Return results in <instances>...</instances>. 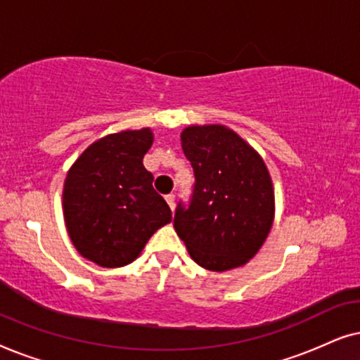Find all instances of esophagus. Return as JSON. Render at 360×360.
I'll return each mask as SVG.
<instances>
[{"label": "esophagus", "instance_id": "obj_1", "mask_svg": "<svg viewBox=\"0 0 360 360\" xmlns=\"http://www.w3.org/2000/svg\"><path fill=\"white\" fill-rule=\"evenodd\" d=\"M165 201H167V203H169V206H170L172 210L175 208V195H174V193L167 195V196H165Z\"/></svg>", "mask_w": 360, "mask_h": 360}]
</instances>
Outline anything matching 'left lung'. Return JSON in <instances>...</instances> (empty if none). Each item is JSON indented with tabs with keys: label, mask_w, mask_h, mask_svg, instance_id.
Masks as SVG:
<instances>
[{
	"label": "left lung",
	"mask_w": 360,
	"mask_h": 360,
	"mask_svg": "<svg viewBox=\"0 0 360 360\" xmlns=\"http://www.w3.org/2000/svg\"><path fill=\"white\" fill-rule=\"evenodd\" d=\"M181 149L193 167L190 200L179 201L174 228L191 259L224 272L252 259L274 221L269 170L252 147L224 126H191Z\"/></svg>",
	"instance_id": "left-lung-1"
}]
</instances>
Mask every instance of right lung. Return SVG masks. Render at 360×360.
Instances as JSON below:
<instances>
[{
    "label": "right lung",
    "mask_w": 360,
    "mask_h": 360,
    "mask_svg": "<svg viewBox=\"0 0 360 360\" xmlns=\"http://www.w3.org/2000/svg\"><path fill=\"white\" fill-rule=\"evenodd\" d=\"M150 129L110 134L91 144L68 172L63 216L83 257L101 267L134 260L150 236L172 221L167 201L142 165L152 146Z\"/></svg>",
    "instance_id": "1"
}]
</instances>
